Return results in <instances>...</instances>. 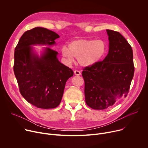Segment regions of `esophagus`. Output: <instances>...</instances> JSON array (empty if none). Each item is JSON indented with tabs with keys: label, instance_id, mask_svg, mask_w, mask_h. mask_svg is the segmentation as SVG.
Here are the masks:
<instances>
[{
	"label": "esophagus",
	"instance_id": "34e87169",
	"mask_svg": "<svg viewBox=\"0 0 148 148\" xmlns=\"http://www.w3.org/2000/svg\"><path fill=\"white\" fill-rule=\"evenodd\" d=\"M74 74H75V75H81L80 71H78V70H75V71H74Z\"/></svg>",
	"mask_w": 148,
	"mask_h": 148
}]
</instances>
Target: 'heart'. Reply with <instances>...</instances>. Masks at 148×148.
<instances>
[{
  "label": "heart",
  "mask_w": 148,
  "mask_h": 148,
  "mask_svg": "<svg viewBox=\"0 0 148 148\" xmlns=\"http://www.w3.org/2000/svg\"><path fill=\"white\" fill-rule=\"evenodd\" d=\"M107 51V45L102 40L79 39L73 41L67 49L63 47L62 56L71 63L75 58L83 67H90L99 61Z\"/></svg>",
  "instance_id": "heart-1"
}]
</instances>
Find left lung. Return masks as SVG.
Segmentation results:
<instances>
[{"mask_svg": "<svg viewBox=\"0 0 148 148\" xmlns=\"http://www.w3.org/2000/svg\"><path fill=\"white\" fill-rule=\"evenodd\" d=\"M108 54L103 61L83 69L86 102L94 110L111 107L128 94L134 74L133 51L119 32L107 30Z\"/></svg>", "mask_w": 148, "mask_h": 148, "instance_id": "left-lung-1", "label": "left lung"}]
</instances>
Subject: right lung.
I'll return each mask as SVG.
<instances>
[{
  "mask_svg": "<svg viewBox=\"0 0 148 148\" xmlns=\"http://www.w3.org/2000/svg\"><path fill=\"white\" fill-rule=\"evenodd\" d=\"M59 37L51 30L37 27L25 32L15 48L13 70L20 94L28 102L39 108L58 106L66 83L74 72L58 61L56 51L46 47L43 54L38 57L33 53L31 46H51Z\"/></svg>",
  "mask_w": 148,
  "mask_h": 148,
  "instance_id": "1",
  "label": "right lung"
}]
</instances>
